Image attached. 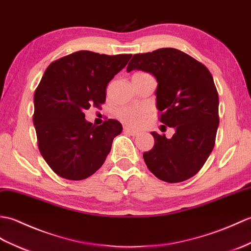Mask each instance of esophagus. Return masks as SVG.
<instances>
[{
  "label": "esophagus",
  "instance_id": "34e87169",
  "mask_svg": "<svg viewBox=\"0 0 251 251\" xmlns=\"http://www.w3.org/2000/svg\"><path fill=\"white\" fill-rule=\"evenodd\" d=\"M124 131L126 132V133H127V134H130V135H133V136H135V135H138V131H136V130H134V129H132V127H129V126H126L125 129H124Z\"/></svg>",
  "mask_w": 251,
  "mask_h": 251
}]
</instances>
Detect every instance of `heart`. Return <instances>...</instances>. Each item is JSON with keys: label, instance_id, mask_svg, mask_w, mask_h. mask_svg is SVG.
<instances>
[{"label": "heart", "instance_id": "1", "mask_svg": "<svg viewBox=\"0 0 251 251\" xmlns=\"http://www.w3.org/2000/svg\"><path fill=\"white\" fill-rule=\"evenodd\" d=\"M141 75H147V73H136ZM149 113L146 108L143 107H135V106H126L121 107L117 110V117L119 120H121L125 124L132 126H141L143 122L146 120Z\"/></svg>", "mask_w": 251, "mask_h": 251}]
</instances>
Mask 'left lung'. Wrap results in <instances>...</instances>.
I'll return each instance as SVG.
<instances>
[{"label": "left lung", "mask_w": 251, "mask_h": 251, "mask_svg": "<svg viewBox=\"0 0 251 251\" xmlns=\"http://www.w3.org/2000/svg\"><path fill=\"white\" fill-rule=\"evenodd\" d=\"M132 70L157 78L159 119L175 129L170 140L151 132L154 145L144 152L145 163L163 181L189 179L203 168L215 146L219 98L213 76L203 63L175 48L136 53L126 68Z\"/></svg>", "instance_id": "left-lung-1"}]
</instances>
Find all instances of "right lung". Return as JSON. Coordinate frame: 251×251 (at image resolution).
<instances>
[{"label": "right lung", "mask_w": 251, "mask_h": 251, "mask_svg": "<svg viewBox=\"0 0 251 251\" xmlns=\"http://www.w3.org/2000/svg\"><path fill=\"white\" fill-rule=\"evenodd\" d=\"M131 57L80 50L46 69L34 93L33 124L40 152L58 176L86 179L105 162L122 126L108 119L96 126L83 111L105 103L108 82Z\"/></svg>", "instance_id": "obj_1"}]
</instances>
